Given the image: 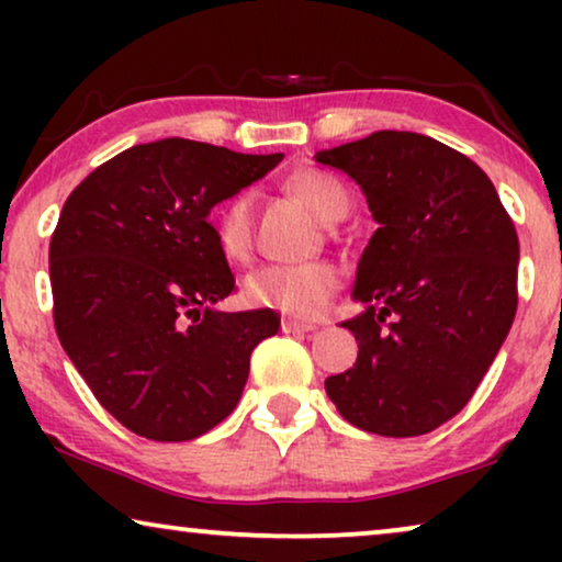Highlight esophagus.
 <instances>
[{
    "instance_id": "esophagus-1",
    "label": "esophagus",
    "mask_w": 562,
    "mask_h": 562,
    "mask_svg": "<svg viewBox=\"0 0 562 562\" xmlns=\"http://www.w3.org/2000/svg\"><path fill=\"white\" fill-rule=\"evenodd\" d=\"M281 329L286 335H304V333H314V329H317V325H310V322H299V319L283 317L281 319Z\"/></svg>"
}]
</instances>
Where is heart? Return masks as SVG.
Instances as JSON below:
<instances>
[{
	"label": "heart",
	"instance_id": "b5f03b06",
	"mask_svg": "<svg viewBox=\"0 0 562 562\" xmlns=\"http://www.w3.org/2000/svg\"><path fill=\"white\" fill-rule=\"evenodd\" d=\"M289 189L317 214L322 222H335L348 214L350 199L342 183L319 171H302L291 176ZM214 237L227 258L243 260L252 243V202L248 194H237L217 212ZM340 286L337 268L317 263L296 266H260L245 276L243 294L250 304L266 306L294 317H317Z\"/></svg>",
	"mask_w": 562,
	"mask_h": 562
}]
</instances>
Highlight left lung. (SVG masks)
I'll return each instance as SVG.
<instances>
[{"label":"left lung","mask_w":562,"mask_h":562,"mask_svg":"<svg viewBox=\"0 0 562 562\" xmlns=\"http://www.w3.org/2000/svg\"><path fill=\"white\" fill-rule=\"evenodd\" d=\"M366 194L379 229L358 260L342 322L358 360L325 381L350 425L383 437L427 435L471 402L517 312L519 240L494 183L463 153L381 130L319 150Z\"/></svg>","instance_id":"left-lung-1"}]
</instances>
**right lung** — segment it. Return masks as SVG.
I'll return each instance as SVG.
<instances>
[{
    "mask_svg": "<svg viewBox=\"0 0 562 562\" xmlns=\"http://www.w3.org/2000/svg\"><path fill=\"white\" fill-rule=\"evenodd\" d=\"M166 137L133 145L66 199L50 237L58 340L130 432L187 442L240 402L273 310L222 312L235 276L210 212L281 164Z\"/></svg>",
    "mask_w": 562,
    "mask_h": 562,
    "instance_id": "obj_1",
    "label": "right lung"
}]
</instances>
